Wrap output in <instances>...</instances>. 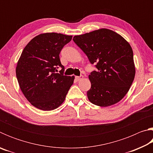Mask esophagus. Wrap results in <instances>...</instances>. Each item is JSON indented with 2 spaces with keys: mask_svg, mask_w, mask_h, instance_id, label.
Here are the masks:
<instances>
[{
  "mask_svg": "<svg viewBox=\"0 0 153 153\" xmlns=\"http://www.w3.org/2000/svg\"><path fill=\"white\" fill-rule=\"evenodd\" d=\"M83 78H84V76H76V79L77 81H80V80H82Z\"/></svg>",
  "mask_w": 153,
  "mask_h": 153,
  "instance_id": "esophagus-1",
  "label": "esophagus"
}]
</instances>
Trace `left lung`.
<instances>
[{"label":"left lung","instance_id":"1","mask_svg":"<svg viewBox=\"0 0 153 153\" xmlns=\"http://www.w3.org/2000/svg\"><path fill=\"white\" fill-rule=\"evenodd\" d=\"M74 42L84 51L97 71L89 75L91 88L87 92L90 102L108 107L120 102L129 91L135 77L133 51L119 33L101 28L75 36Z\"/></svg>","mask_w":153,"mask_h":153}]
</instances>
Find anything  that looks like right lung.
<instances>
[{
    "instance_id": "obj_1",
    "label": "right lung",
    "mask_w": 153,
    "mask_h": 153,
    "mask_svg": "<svg viewBox=\"0 0 153 153\" xmlns=\"http://www.w3.org/2000/svg\"><path fill=\"white\" fill-rule=\"evenodd\" d=\"M71 38L55 32L40 33L22 51L16 67L17 79L25 97L36 108L54 110L65 99L75 77L63 76L59 54ZM59 67L62 68L60 74L56 73Z\"/></svg>"
}]
</instances>
